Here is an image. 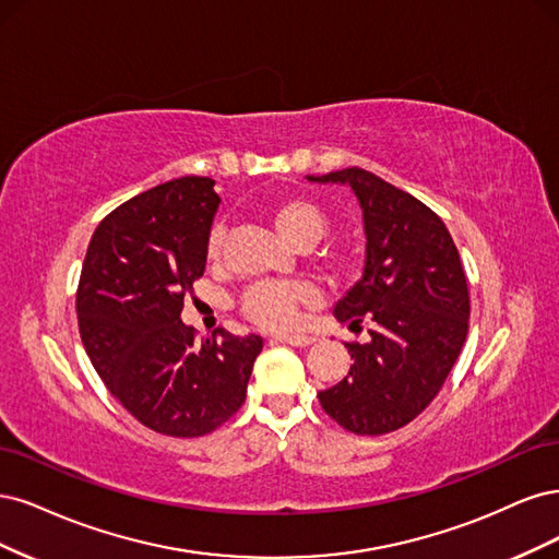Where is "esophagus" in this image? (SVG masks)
Returning a JSON list of instances; mask_svg holds the SVG:
<instances>
[{
  "label": "esophagus",
  "mask_w": 559,
  "mask_h": 559,
  "mask_svg": "<svg viewBox=\"0 0 559 559\" xmlns=\"http://www.w3.org/2000/svg\"><path fill=\"white\" fill-rule=\"evenodd\" d=\"M276 341H281V344H287V346H297V348H306L313 344V336L309 334H278Z\"/></svg>",
  "instance_id": "obj_1"
}]
</instances>
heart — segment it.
I'll return each instance as SVG.
<instances>
[{
    "instance_id": "obj_1",
    "label": "heart",
    "mask_w": 559,
    "mask_h": 559,
    "mask_svg": "<svg viewBox=\"0 0 559 559\" xmlns=\"http://www.w3.org/2000/svg\"><path fill=\"white\" fill-rule=\"evenodd\" d=\"M269 221L276 227L281 237L293 246H313L325 234L330 218L316 202L306 197H285L269 206ZM225 241V225L215 223L206 239V255L215 260L221 255ZM313 290L304 283L293 281H266L250 287L243 297V313L269 330H287L299 322V306L311 301Z\"/></svg>"
}]
</instances>
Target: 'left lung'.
I'll return each instance as SVG.
<instances>
[{"label":"left lung","mask_w":559,"mask_h":559,"mask_svg":"<svg viewBox=\"0 0 559 559\" xmlns=\"http://www.w3.org/2000/svg\"><path fill=\"white\" fill-rule=\"evenodd\" d=\"M306 178L350 186L367 237L362 278L336 301L334 318L371 320V341L346 344L348 376L318 400L353 435H388L437 397L464 346L469 290L460 253L435 211L367 169Z\"/></svg>","instance_id":"1"}]
</instances>
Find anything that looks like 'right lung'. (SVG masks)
<instances>
[{"label": "right lung", "instance_id": "1", "mask_svg": "<svg viewBox=\"0 0 559 559\" xmlns=\"http://www.w3.org/2000/svg\"><path fill=\"white\" fill-rule=\"evenodd\" d=\"M183 176L141 192L97 225L81 269L76 313L85 353L114 397L153 431L204 437L237 413L258 334L194 344L183 299L204 274L221 197Z\"/></svg>", "mask_w": 559, "mask_h": 559}]
</instances>
